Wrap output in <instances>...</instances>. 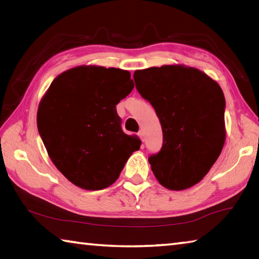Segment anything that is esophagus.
Instances as JSON below:
<instances>
[{
  "instance_id": "esophagus-1",
  "label": "esophagus",
  "mask_w": 259,
  "mask_h": 259,
  "mask_svg": "<svg viewBox=\"0 0 259 259\" xmlns=\"http://www.w3.org/2000/svg\"><path fill=\"white\" fill-rule=\"evenodd\" d=\"M138 136H139V137H140V139H144V133H143V131H139V133H138Z\"/></svg>"
}]
</instances>
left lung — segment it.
I'll use <instances>...</instances> for the list:
<instances>
[{"mask_svg":"<svg viewBox=\"0 0 259 259\" xmlns=\"http://www.w3.org/2000/svg\"><path fill=\"white\" fill-rule=\"evenodd\" d=\"M136 88L154 107L163 145L151 155L162 186L182 191L202 181L221 155L226 139L225 97L218 83L182 64L138 69Z\"/></svg>","mask_w":259,"mask_h":259,"instance_id":"8db88e82","label":"left lung"}]
</instances>
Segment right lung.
I'll list each match as a JSON object with an SVG mask.
<instances>
[{
	"instance_id": "1",
	"label": "right lung",
	"mask_w": 259,
	"mask_h": 259,
	"mask_svg": "<svg viewBox=\"0 0 259 259\" xmlns=\"http://www.w3.org/2000/svg\"><path fill=\"white\" fill-rule=\"evenodd\" d=\"M130 72L82 65L57 76L37 108V129L56 168L77 187L98 191L119 178L140 148L121 129L116 105L134 89Z\"/></svg>"
}]
</instances>
